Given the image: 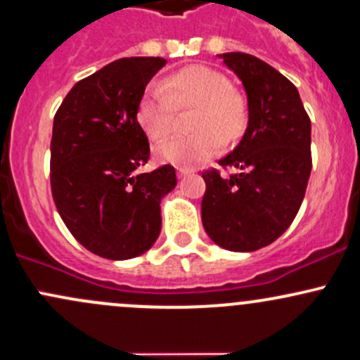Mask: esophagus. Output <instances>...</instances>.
<instances>
[{
  "label": "esophagus",
  "mask_w": 360,
  "mask_h": 360,
  "mask_svg": "<svg viewBox=\"0 0 360 360\" xmlns=\"http://www.w3.org/2000/svg\"><path fill=\"white\" fill-rule=\"evenodd\" d=\"M189 174H191V171H189V169H183V167L177 169V177H179V179H183V177L189 176Z\"/></svg>",
  "instance_id": "1"
}]
</instances>
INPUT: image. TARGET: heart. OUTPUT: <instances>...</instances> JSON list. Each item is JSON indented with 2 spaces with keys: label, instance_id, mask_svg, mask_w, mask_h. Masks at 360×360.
Returning a JSON list of instances; mask_svg holds the SVG:
<instances>
[{
  "label": "heart",
  "instance_id": "1",
  "mask_svg": "<svg viewBox=\"0 0 360 360\" xmlns=\"http://www.w3.org/2000/svg\"><path fill=\"white\" fill-rule=\"evenodd\" d=\"M195 108L191 136H179L155 147V159L162 164L193 169L210 160L234 143L248 124V104L220 71L193 65L165 78L152 82L138 102L136 120L153 140H162L172 131L176 109Z\"/></svg>",
  "mask_w": 360,
  "mask_h": 360
}]
</instances>
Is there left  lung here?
<instances>
[{
  "label": "left lung",
  "instance_id": "1",
  "mask_svg": "<svg viewBox=\"0 0 360 360\" xmlns=\"http://www.w3.org/2000/svg\"><path fill=\"white\" fill-rule=\"evenodd\" d=\"M219 58L246 90L248 128L219 160L239 174H201L207 184L201 220L220 248L250 252L278 239L301 208L313 167L311 120L294 84L270 65L244 53Z\"/></svg>",
  "mask_w": 360,
  "mask_h": 360
}]
</instances>
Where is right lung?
Segmentation results:
<instances>
[{
  "label": "right lung",
  "mask_w": 360,
  "mask_h": 360,
  "mask_svg": "<svg viewBox=\"0 0 360 360\" xmlns=\"http://www.w3.org/2000/svg\"><path fill=\"white\" fill-rule=\"evenodd\" d=\"M164 58H124L75 84L51 140V189L73 238L94 255L129 259L160 234V201L176 188L172 165L138 174L150 157L138 102Z\"/></svg>",
  "instance_id": "right-lung-1"
}]
</instances>
